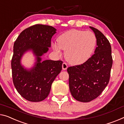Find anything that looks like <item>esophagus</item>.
Masks as SVG:
<instances>
[{"mask_svg": "<svg viewBox=\"0 0 124 124\" xmlns=\"http://www.w3.org/2000/svg\"><path fill=\"white\" fill-rule=\"evenodd\" d=\"M68 67V66L67 65V64H66L65 62H63V64H62V70H66V69H67Z\"/></svg>", "mask_w": 124, "mask_h": 124, "instance_id": "1", "label": "esophagus"}]
</instances>
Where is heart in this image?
<instances>
[{
    "instance_id": "1",
    "label": "heart",
    "mask_w": 124,
    "mask_h": 124,
    "mask_svg": "<svg viewBox=\"0 0 124 124\" xmlns=\"http://www.w3.org/2000/svg\"><path fill=\"white\" fill-rule=\"evenodd\" d=\"M57 45L52 43L55 53L60 56V49L65 51V56L69 63L79 65L86 62L94 53L96 45V38L90 31L71 29L58 38Z\"/></svg>"
}]
</instances>
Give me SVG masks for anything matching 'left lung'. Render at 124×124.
<instances>
[{
  "instance_id": "obj_1",
  "label": "left lung",
  "mask_w": 124,
  "mask_h": 124,
  "mask_svg": "<svg viewBox=\"0 0 124 124\" xmlns=\"http://www.w3.org/2000/svg\"><path fill=\"white\" fill-rule=\"evenodd\" d=\"M90 28L96 38L95 54L84 63L67 69L70 93L75 99L84 102L101 94L109 82L113 65L109 41L99 30L92 26Z\"/></svg>"
}]
</instances>
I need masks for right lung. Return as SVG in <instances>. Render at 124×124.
Here are the masks:
<instances>
[{"label":"right lung","mask_w":124,"mask_h":124,"mask_svg":"<svg viewBox=\"0 0 124 124\" xmlns=\"http://www.w3.org/2000/svg\"><path fill=\"white\" fill-rule=\"evenodd\" d=\"M56 31L51 26L34 25L24 30L14 43L11 62L13 83L21 96L29 101L39 102L46 98L53 82L62 69V61L41 59L51 46V38ZM29 51L35 56L36 62L33 67L26 69L21 60Z\"/></svg>","instance_id":"1"}]
</instances>
